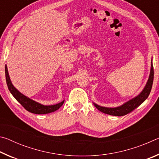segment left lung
Segmentation results:
<instances>
[{"instance_id": "1", "label": "left lung", "mask_w": 159, "mask_h": 159, "mask_svg": "<svg viewBox=\"0 0 159 159\" xmlns=\"http://www.w3.org/2000/svg\"><path fill=\"white\" fill-rule=\"evenodd\" d=\"M153 80H154V68H153V64L152 60V64H151V71L149 79L147 80V83L145 87L144 88L143 90L142 91L139 95H138L135 98H133L128 102H125L123 105L114 107V108H109V107H104L99 106L98 104L94 103V105L98 109L99 111L104 113V114L111 115V116H122L126 114H129L131 111H133L134 109L139 107L140 104L146 100L148 96L149 95L151 90L152 88Z\"/></svg>"}]
</instances>
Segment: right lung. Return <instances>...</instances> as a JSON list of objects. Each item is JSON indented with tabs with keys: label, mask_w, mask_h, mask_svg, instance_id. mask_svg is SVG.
Segmentation results:
<instances>
[{
	"label": "right lung",
	"mask_w": 159,
	"mask_h": 159,
	"mask_svg": "<svg viewBox=\"0 0 159 159\" xmlns=\"http://www.w3.org/2000/svg\"><path fill=\"white\" fill-rule=\"evenodd\" d=\"M5 79H6V83L7 85V88L11 93L13 97L17 99V100L20 102V103L22 105V107L28 111L33 113V114H49L51 112L55 111L59 108L62 106L64 104V100L61 102L60 103H58L55 105H43V104L36 102L32 99H29L27 97L24 95L16 89L12 85V83L10 80L8 71H7V65L5 66Z\"/></svg>",
	"instance_id": "obj_1"
}]
</instances>
